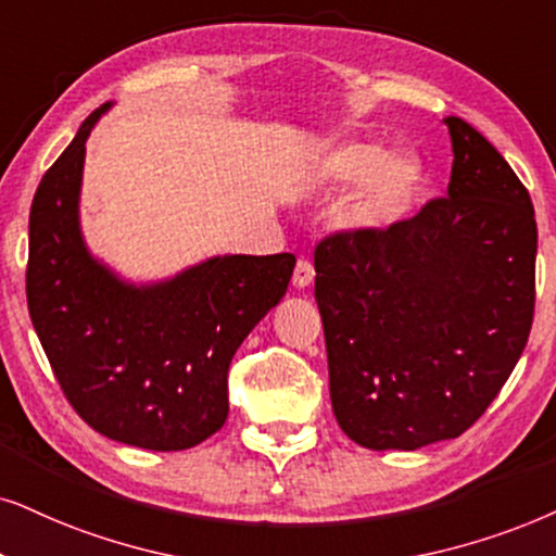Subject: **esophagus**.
<instances>
[{"label": "esophagus", "instance_id": "esophagus-1", "mask_svg": "<svg viewBox=\"0 0 556 556\" xmlns=\"http://www.w3.org/2000/svg\"><path fill=\"white\" fill-rule=\"evenodd\" d=\"M313 279H315L313 264L307 262L305 256L298 258V264H294V274H292V285L298 287V290H305V287H311Z\"/></svg>", "mask_w": 556, "mask_h": 556}]
</instances>
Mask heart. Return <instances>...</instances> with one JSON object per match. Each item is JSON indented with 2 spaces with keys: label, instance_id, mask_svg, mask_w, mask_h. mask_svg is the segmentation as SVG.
<instances>
[{
  "label": "heart",
  "instance_id": "b5f03b06",
  "mask_svg": "<svg viewBox=\"0 0 556 556\" xmlns=\"http://www.w3.org/2000/svg\"><path fill=\"white\" fill-rule=\"evenodd\" d=\"M320 177L330 185L359 181L349 217L362 228L400 220L424 187V168L410 153H388L375 140H354L330 151L320 164Z\"/></svg>",
  "mask_w": 556,
  "mask_h": 556
}]
</instances>
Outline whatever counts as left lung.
<instances>
[{
	"instance_id": "left-lung-1",
	"label": "left lung",
	"mask_w": 556,
	"mask_h": 556,
	"mask_svg": "<svg viewBox=\"0 0 556 556\" xmlns=\"http://www.w3.org/2000/svg\"><path fill=\"white\" fill-rule=\"evenodd\" d=\"M452 181L388 228L315 245L330 403L343 433L388 452L456 439L521 359L536 302V217L495 146L446 117Z\"/></svg>"
}]
</instances>
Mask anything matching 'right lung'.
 <instances>
[{
    "label": "right lung",
    "mask_w": 556,
    "mask_h": 556,
    "mask_svg": "<svg viewBox=\"0 0 556 556\" xmlns=\"http://www.w3.org/2000/svg\"><path fill=\"white\" fill-rule=\"evenodd\" d=\"M81 123L30 207L27 311L63 395L81 420L128 446L181 452L228 418V367L285 298L294 256H215L159 285L123 282L79 230Z\"/></svg>",
    "instance_id": "1"
}]
</instances>
